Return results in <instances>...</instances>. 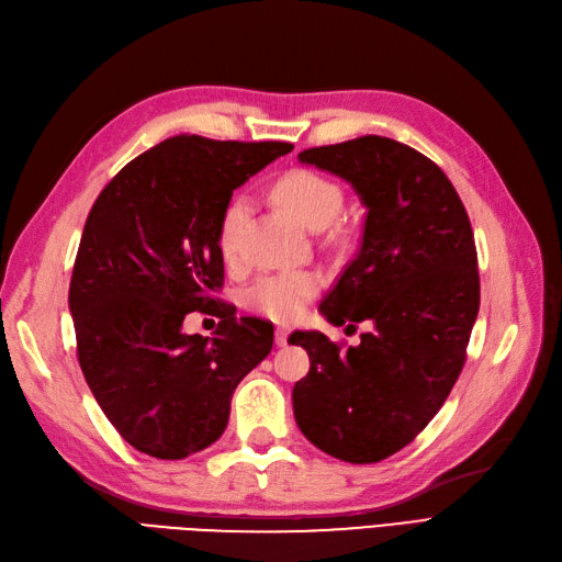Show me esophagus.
Segmentation results:
<instances>
[{
    "mask_svg": "<svg viewBox=\"0 0 562 562\" xmlns=\"http://www.w3.org/2000/svg\"><path fill=\"white\" fill-rule=\"evenodd\" d=\"M291 333H293L291 328L279 326V328H277V345H279V347H285L288 339H291Z\"/></svg>",
    "mask_w": 562,
    "mask_h": 562,
    "instance_id": "1",
    "label": "esophagus"
}]
</instances>
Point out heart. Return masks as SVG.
I'll list each match as a JSON object with an SVG mask.
<instances>
[{"instance_id": "heart-1", "label": "heart", "mask_w": 562, "mask_h": 562, "mask_svg": "<svg viewBox=\"0 0 562 562\" xmlns=\"http://www.w3.org/2000/svg\"><path fill=\"white\" fill-rule=\"evenodd\" d=\"M274 196L312 229L328 227L342 209V190L312 168H293L283 173L274 187ZM246 209V199L236 196L227 203L223 220H220L217 246L225 260H232L236 255ZM318 288L321 279L314 271H274V274H265L248 285L246 304L260 316L288 323L302 316L304 307L316 297Z\"/></svg>"}]
</instances>
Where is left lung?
Instances as JSON below:
<instances>
[{"label":"left lung","instance_id":"8db88e82","mask_svg":"<svg viewBox=\"0 0 562 562\" xmlns=\"http://www.w3.org/2000/svg\"><path fill=\"white\" fill-rule=\"evenodd\" d=\"M297 159L347 180L368 209L361 250L318 310L372 330L347 351L316 330L291 335L312 363L293 386L295 422L330 457L375 464L427 427L467 361L481 304L471 223L431 159L382 135Z\"/></svg>","mask_w":562,"mask_h":562}]
</instances>
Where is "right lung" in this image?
<instances>
[{
  "label": "right lung",
  "mask_w": 562,
  "mask_h": 562,
  "mask_svg": "<svg viewBox=\"0 0 562 562\" xmlns=\"http://www.w3.org/2000/svg\"><path fill=\"white\" fill-rule=\"evenodd\" d=\"M291 143L176 135L128 161L83 225L70 281L77 359L126 443L182 459L223 436L236 384L274 345V326L213 297L225 267L220 220L241 187ZM190 311L224 318L187 336Z\"/></svg>",
  "instance_id": "obj_1"
}]
</instances>
